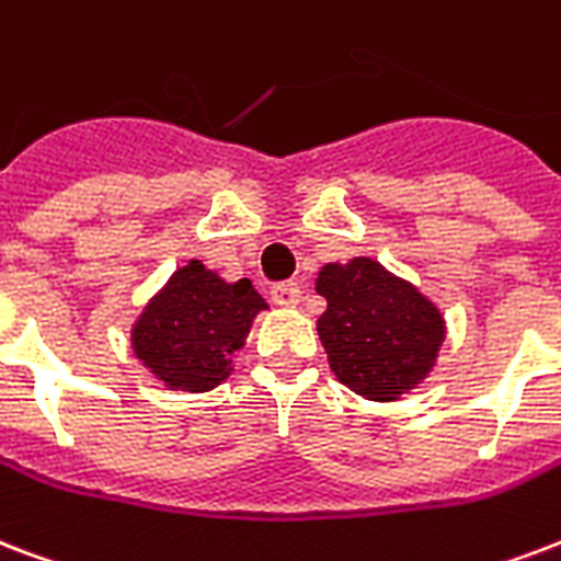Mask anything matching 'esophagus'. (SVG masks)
<instances>
[{
	"label": "esophagus",
	"instance_id": "1",
	"mask_svg": "<svg viewBox=\"0 0 561 561\" xmlns=\"http://www.w3.org/2000/svg\"><path fill=\"white\" fill-rule=\"evenodd\" d=\"M271 297L282 309H294V306H299V299H302V290H299L297 282H282V285H273Z\"/></svg>",
	"mask_w": 561,
	"mask_h": 561
}]
</instances>
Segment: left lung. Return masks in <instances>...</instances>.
Here are the masks:
<instances>
[{"mask_svg":"<svg viewBox=\"0 0 561 561\" xmlns=\"http://www.w3.org/2000/svg\"><path fill=\"white\" fill-rule=\"evenodd\" d=\"M314 290L327 299L318 318L329 367L350 391L391 403L430 376L444 344V314L412 282L367 255L323 264Z\"/></svg>","mask_w":561,"mask_h":561,"instance_id":"8db88e82","label":"left lung"}]
</instances>
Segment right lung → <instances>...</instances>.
Here are the masks:
<instances>
[{
  "label": "right lung",
  "mask_w": 561,
  "mask_h": 561,
  "mask_svg": "<svg viewBox=\"0 0 561 561\" xmlns=\"http://www.w3.org/2000/svg\"><path fill=\"white\" fill-rule=\"evenodd\" d=\"M267 302L250 279L226 282L191 259L149 297L131 323V350L170 391L203 394L229 379Z\"/></svg>",
  "instance_id": "right-lung-1"
}]
</instances>
